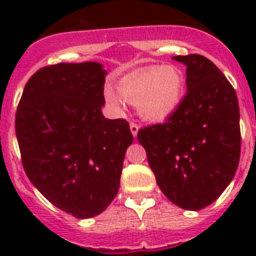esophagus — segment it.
Masks as SVG:
<instances>
[{
    "instance_id": "esophagus-1",
    "label": "esophagus",
    "mask_w": 256,
    "mask_h": 256,
    "mask_svg": "<svg viewBox=\"0 0 256 256\" xmlns=\"http://www.w3.org/2000/svg\"><path fill=\"white\" fill-rule=\"evenodd\" d=\"M130 130H132V134L134 136H136V134H138V130H140V126L136 124H134V122H132L130 124Z\"/></svg>"
}]
</instances>
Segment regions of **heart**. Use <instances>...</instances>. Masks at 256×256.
I'll return each mask as SVG.
<instances>
[{"instance_id": "obj_1", "label": "heart", "mask_w": 256, "mask_h": 256, "mask_svg": "<svg viewBox=\"0 0 256 256\" xmlns=\"http://www.w3.org/2000/svg\"><path fill=\"white\" fill-rule=\"evenodd\" d=\"M184 88L182 72L171 65L148 66L136 70L120 84V96L112 88L104 98L112 108H122L124 100L136 106L138 114L152 122L168 120L179 108Z\"/></svg>"}]
</instances>
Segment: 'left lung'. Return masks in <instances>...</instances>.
I'll return each mask as SVG.
<instances>
[{"instance_id":"left-lung-1","label":"left lung","mask_w":256,"mask_h":256,"mask_svg":"<svg viewBox=\"0 0 256 256\" xmlns=\"http://www.w3.org/2000/svg\"><path fill=\"white\" fill-rule=\"evenodd\" d=\"M172 60L186 66V96L164 124L140 128L138 140L160 191L180 208L196 211L219 198L238 168V96L208 58Z\"/></svg>"}]
</instances>
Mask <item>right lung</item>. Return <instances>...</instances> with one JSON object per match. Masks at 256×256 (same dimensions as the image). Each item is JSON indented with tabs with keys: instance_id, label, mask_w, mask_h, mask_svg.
I'll list each match as a JSON object with an SVG mask.
<instances>
[{
	"instance_id": "1",
	"label": "right lung",
	"mask_w": 256,
	"mask_h": 256,
	"mask_svg": "<svg viewBox=\"0 0 256 256\" xmlns=\"http://www.w3.org/2000/svg\"><path fill=\"white\" fill-rule=\"evenodd\" d=\"M108 72L98 62L57 64L34 73L16 112V136L28 178L60 210L92 218L116 198L128 122L102 114Z\"/></svg>"
}]
</instances>
